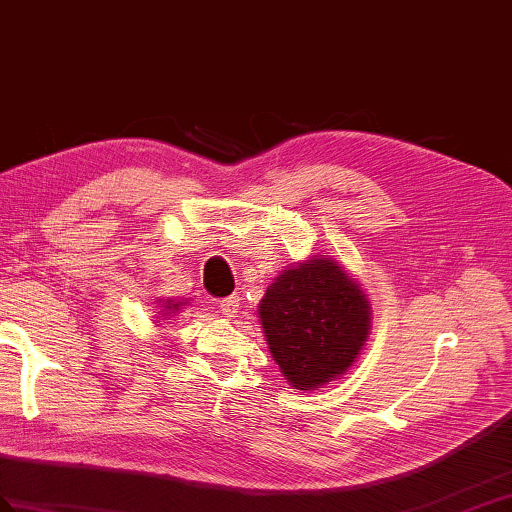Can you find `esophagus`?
I'll use <instances>...</instances> for the list:
<instances>
[{"label":"esophagus","mask_w":512,"mask_h":512,"mask_svg":"<svg viewBox=\"0 0 512 512\" xmlns=\"http://www.w3.org/2000/svg\"><path fill=\"white\" fill-rule=\"evenodd\" d=\"M238 307H240V296L238 294H231L227 298H220L218 300V309L225 313L227 318L238 316Z\"/></svg>","instance_id":"esophagus-1"}]
</instances>
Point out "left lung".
<instances>
[{"instance_id": "8db88e82", "label": "left lung", "mask_w": 512, "mask_h": 512, "mask_svg": "<svg viewBox=\"0 0 512 512\" xmlns=\"http://www.w3.org/2000/svg\"><path fill=\"white\" fill-rule=\"evenodd\" d=\"M257 313L272 359L300 391L346 374L368 342L372 322L368 296L326 255H313L279 274Z\"/></svg>"}]
</instances>
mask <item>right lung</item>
<instances>
[{"label": "right lung", "instance_id": "1", "mask_svg": "<svg viewBox=\"0 0 512 512\" xmlns=\"http://www.w3.org/2000/svg\"><path fill=\"white\" fill-rule=\"evenodd\" d=\"M183 305H186V303H173V300H166V303H164V311L160 313V316H164V313H166V316H173V313L179 311Z\"/></svg>", "mask_w": 512, "mask_h": 512}]
</instances>
